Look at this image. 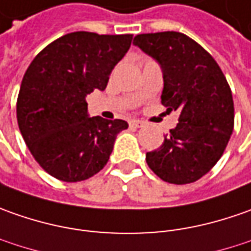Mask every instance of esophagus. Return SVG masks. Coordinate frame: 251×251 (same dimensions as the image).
I'll list each match as a JSON object with an SVG mask.
<instances>
[{"mask_svg":"<svg viewBox=\"0 0 251 251\" xmlns=\"http://www.w3.org/2000/svg\"><path fill=\"white\" fill-rule=\"evenodd\" d=\"M129 125L132 126V127H142L144 125V122L140 121V119H132L130 122H129Z\"/></svg>","mask_w":251,"mask_h":251,"instance_id":"1","label":"esophagus"}]
</instances>
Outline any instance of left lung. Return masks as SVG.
I'll use <instances>...</instances> for the list:
<instances>
[{"mask_svg": "<svg viewBox=\"0 0 251 251\" xmlns=\"http://www.w3.org/2000/svg\"><path fill=\"white\" fill-rule=\"evenodd\" d=\"M133 44L160 64L162 105L180 112L176 127L146 161L168 183L196 182L218 162L233 132L230 87L215 59L183 33L137 34Z\"/></svg>", "mask_w": 251, "mask_h": 251, "instance_id": "8db88e82", "label": "left lung"}]
</instances>
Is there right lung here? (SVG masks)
Instances as JSON below:
<instances>
[{"instance_id":"add662e5","label":"right lung","mask_w":251,"mask_h":251,"mask_svg":"<svg viewBox=\"0 0 251 251\" xmlns=\"http://www.w3.org/2000/svg\"><path fill=\"white\" fill-rule=\"evenodd\" d=\"M132 34H65L31 61L23 76L16 117L23 140L40 167L64 182H80L108 162L122 119L89 117L86 96L105 90Z\"/></svg>"}]
</instances>
